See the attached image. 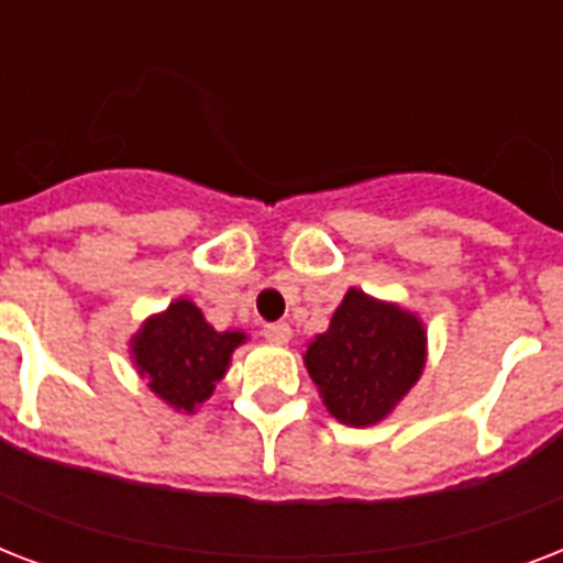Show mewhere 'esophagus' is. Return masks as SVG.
I'll use <instances>...</instances> for the list:
<instances>
[{"mask_svg":"<svg viewBox=\"0 0 563 563\" xmlns=\"http://www.w3.org/2000/svg\"><path fill=\"white\" fill-rule=\"evenodd\" d=\"M263 335L272 344H289L291 342V327L283 324V321H277V324H265Z\"/></svg>","mask_w":563,"mask_h":563,"instance_id":"obj_1","label":"esophagus"}]
</instances>
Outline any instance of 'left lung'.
Masks as SVG:
<instances>
[{"label":"left lung","instance_id":"obj_1","mask_svg":"<svg viewBox=\"0 0 563 563\" xmlns=\"http://www.w3.org/2000/svg\"><path fill=\"white\" fill-rule=\"evenodd\" d=\"M321 402L344 427H374L391 415L427 368V327L418 312L347 289L324 333L303 353Z\"/></svg>","mask_w":563,"mask_h":563}]
</instances>
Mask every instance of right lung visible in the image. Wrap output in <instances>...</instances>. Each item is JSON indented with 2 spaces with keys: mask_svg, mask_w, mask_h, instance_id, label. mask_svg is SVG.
I'll list each match as a JSON object with an SVG mask.
<instances>
[{
  "mask_svg": "<svg viewBox=\"0 0 563 563\" xmlns=\"http://www.w3.org/2000/svg\"><path fill=\"white\" fill-rule=\"evenodd\" d=\"M247 342L242 330H224L203 318L189 298L172 300L131 335V362L154 397L180 415H195L224 379L233 351Z\"/></svg>",
  "mask_w": 563,
  "mask_h": 563,
  "instance_id": "add662e5",
  "label": "right lung"
}]
</instances>
